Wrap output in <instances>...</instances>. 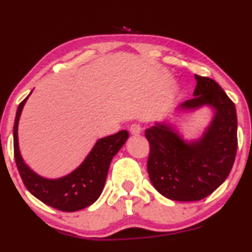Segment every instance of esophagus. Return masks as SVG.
Here are the masks:
<instances>
[{
  "label": "esophagus",
  "mask_w": 252,
  "mask_h": 252,
  "mask_svg": "<svg viewBox=\"0 0 252 252\" xmlns=\"http://www.w3.org/2000/svg\"><path fill=\"white\" fill-rule=\"evenodd\" d=\"M141 130H142V128H141V126H139L138 123L131 124V126H130V128H129V131H130V134H131V135H138L139 132H141Z\"/></svg>",
  "instance_id": "obj_1"
}]
</instances>
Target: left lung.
I'll return each mask as SVG.
<instances>
[{
  "label": "left lung",
  "instance_id": "1",
  "mask_svg": "<svg viewBox=\"0 0 252 252\" xmlns=\"http://www.w3.org/2000/svg\"><path fill=\"white\" fill-rule=\"evenodd\" d=\"M193 98L182 109L210 105L213 122L199 141L187 143L171 126L156 123L145 130L149 141L148 174L155 189L172 201H199L226 180L237 151V115L235 103L213 78L195 75Z\"/></svg>",
  "mask_w": 252,
  "mask_h": 252
}]
</instances>
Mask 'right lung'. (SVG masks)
Segmentation results:
<instances>
[{
  "label": "right lung",
  "mask_w": 252,
  "mask_h": 252,
  "mask_svg": "<svg viewBox=\"0 0 252 252\" xmlns=\"http://www.w3.org/2000/svg\"><path fill=\"white\" fill-rule=\"evenodd\" d=\"M27 99L28 96L20 103L14 124L15 162L24 186L36 198L57 210L72 213L89 207L102 193L111 159L126 143L129 132L121 130L117 134L98 139L76 170L62 178L47 180L30 170L19 150L17 126Z\"/></svg>",
  "instance_id": "obj_1"
}]
</instances>
